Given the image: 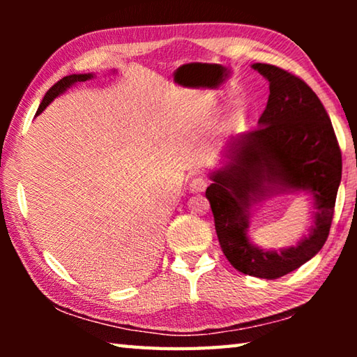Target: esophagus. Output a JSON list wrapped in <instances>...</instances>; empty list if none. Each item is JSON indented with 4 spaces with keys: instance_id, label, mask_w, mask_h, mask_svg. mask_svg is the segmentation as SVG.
Segmentation results:
<instances>
[{
    "instance_id": "34e87169",
    "label": "esophagus",
    "mask_w": 357,
    "mask_h": 357,
    "mask_svg": "<svg viewBox=\"0 0 357 357\" xmlns=\"http://www.w3.org/2000/svg\"><path fill=\"white\" fill-rule=\"evenodd\" d=\"M189 187H190V192H193V193L204 192V190H206V187H208V179L204 178V176H197V178H193Z\"/></svg>"
}]
</instances>
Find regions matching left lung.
Masks as SVG:
<instances>
[{
    "mask_svg": "<svg viewBox=\"0 0 357 357\" xmlns=\"http://www.w3.org/2000/svg\"><path fill=\"white\" fill-rule=\"evenodd\" d=\"M252 68L268 78V104L258 128L229 143L231 162L211 176L214 183L206 198L222 252L233 268L259 279H279L315 257L329 236L342 151L329 114L309 84L273 64ZM274 185L312 192L317 208L310 238L280 252L258 250L245 234L250 202Z\"/></svg>",
    "mask_w": 357,
    "mask_h": 357,
    "instance_id": "1",
    "label": "left lung"
}]
</instances>
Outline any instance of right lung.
<instances>
[{"instance_id":"right-lung-1","label":"right lung","mask_w":357,"mask_h":357,"mask_svg":"<svg viewBox=\"0 0 357 357\" xmlns=\"http://www.w3.org/2000/svg\"><path fill=\"white\" fill-rule=\"evenodd\" d=\"M93 75L91 74H74V75H68V77H64V78H61V80L59 82H56L55 84H53V86L48 89L47 91V94L44 96V99H42V102H40V105H39V110H38V114L40 113V112H44V108L50 104V102L56 98L58 94H61L63 91H66V89H68L70 84H74V83H77V82H86V80H89V78H91Z\"/></svg>"}]
</instances>
